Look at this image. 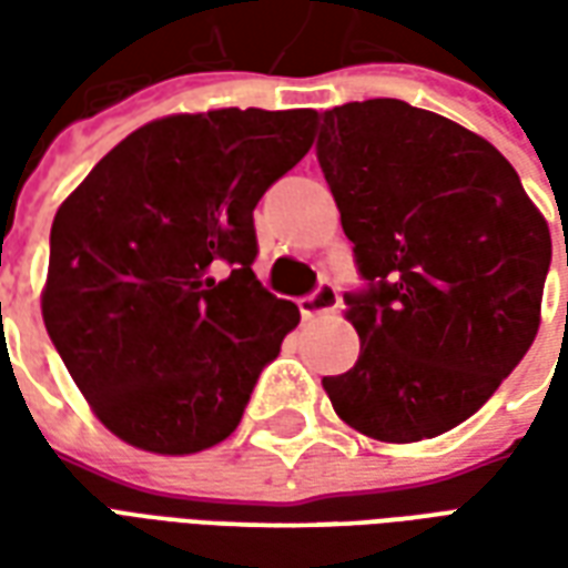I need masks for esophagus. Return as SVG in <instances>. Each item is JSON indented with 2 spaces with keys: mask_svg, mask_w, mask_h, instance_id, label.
I'll return each instance as SVG.
<instances>
[{
  "mask_svg": "<svg viewBox=\"0 0 568 568\" xmlns=\"http://www.w3.org/2000/svg\"><path fill=\"white\" fill-rule=\"evenodd\" d=\"M297 307H301L304 316L334 313V310L341 307V292H337V285L334 283H320L316 285V292H310L307 297H301V301H297Z\"/></svg>",
  "mask_w": 568,
  "mask_h": 568,
  "instance_id": "34e87169",
  "label": "esophagus"
}]
</instances>
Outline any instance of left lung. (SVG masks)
I'll use <instances>...</instances> for the list:
<instances>
[{
  "instance_id": "left-lung-1",
  "label": "left lung",
  "mask_w": 568,
  "mask_h": 568,
  "mask_svg": "<svg viewBox=\"0 0 568 568\" xmlns=\"http://www.w3.org/2000/svg\"><path fill=\"white\" fill-rule=\"evenodd\" d=\"M322 121L316 158L365 283L344 295L358 362L322 386L368 438H435L536 341L548 222L499 151L435 112L365 100Z\"/></svg>"
}]
</instances>
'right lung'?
Here are the masks:
<instances>
[{
    "instance_id": "1",
    "label": "right lung",
    "mask_w": 568,
    "mask_h": 568,
    "mask_svg": "<svg viewBox=\"0 0 568 568\" xmlns=\"http://www.w3.org/2000/svg\"><path fill=\"white\" fill-rule=\"evenodd\" d=\"M313 109H215L118 142L57 210L44 328L93 414L185 456L243 419L301 313L252 264V212L313 145Z\"/></svg>"
}]
</instances>
